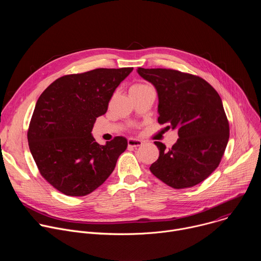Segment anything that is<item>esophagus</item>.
Here are the masks:
<instances>
[{
  "label": "esophagus",
  "mask_w": 261,
  "mask_h": 261,
  "mask_svg": "<svg viewBox=\"0 0 261 261\" xmlns=\"http://www.w3.org/2000/svg\"><path fill=\"white\" fill-rule=\"evenodd\" d=\"M142 144V141L140 139H136V138H129L128 139V145L132 146V147H136Z\"/></svg>",
  "instance_id": "obj_1"
}]
</instances>
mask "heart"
Wrapping results in <instances>:
<instances>
[{
	"label": "heart",
	"mask_w": 261,
	"mask_h": 261,
	"mask_svg": "<svg viewBox=\"0 0 261 261\" xmlns=\"http://www.w3.org/2000/svg\"><path fill=\"white\" fill-rule=\"evenodd\" d=\"M146 87L147 86L142 85V84H136V85H133L130 90H139V89H143V88H146Z\"/></svg>",
	"instance_id": "1"
}]
</instances>
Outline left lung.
Wrapping results in <instances>:
<instances>
[{
  "mask_svg": "<svg viewBox=\"0 0 261 261\" xmlns=\"http://www.w3.org/2000/svg\"><path fill=\"white\" fill-rule=\"evenodd\" d=\"M158 94V122L177 131L169 150L155 141L159 158L150 170L174 189L189 188L204 180L224 154L229 124L222 100L204 80L171 69L137 68Z\"/></svg>",
  "mask_w": 261,
  "mask_h": 261,
  "instance_id": "8db88e82",
  "label": "left lung"
}]
</instances>
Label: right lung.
I'll list each match as a JSON object with an SVG mask.
<instances>
[{"instance_id": "1", "label": "right lung", "mask_w": 261, "mask_h": 261, "mask_svg": "<svg viewBox=\"0 0 261 261\" xmlns=\"http://www.w3.org/2000/svg\"><path fill=\"white\" fill-rule=\"evenodd\" d=\"M133 68H99L55 81L37 100L28 131L41 175L68 196H85L114 171L128 141L117 136L99 144L92 130L119 85Z\"/></svg>"}]
</instances>
